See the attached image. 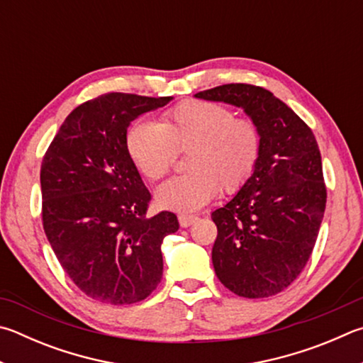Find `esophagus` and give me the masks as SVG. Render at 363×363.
Here are the masks:
<instances>
[{"label": "esophagus", "instance_id": "obj_1", "mask_svg": "<svg viewBox=\"0 0 363 363\" xmlns=\"http://www.w3.org/2000/svg\"><path fill=\"white\" fill-rule=\"evenodd\" d=\"M177 219H179V223H181L182 228H187V227L192 225L194 222H196L199 217L194 216V214H179V216H177Z\"/></svg>", "mask_w": 363, "mask_h": 363}]
</instances>
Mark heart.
Segmentation results:
<instances>
[{
  "label": "heart",
  "mask_w": 363,
  "mask_h": 363,
  "mask_svg": "<svg viewBox=\"0 0 363 363\" xmlns=\"http://www.w3.org/2000/svg\"><path fill=\"white\" fill-rule=\"evenodd\" d=\"M131 163L149 181L168 173L176 150H189V173L174 176L157 189L160 208L190 213L216 199L219 189L233 194L252 176L262 152V136L249 117L213 101L190 100L163 114L162 123L136 121L125 136Z\"/></svg>",
  "instance_id": "b5f03b06"
}]
</instances>
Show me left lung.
Returning a JSON list of instances; mask_svg holds the SVG:
<instances>
[{
  "label": "left lung",
  "mask_w": 363,
  "mask_h": 363,
  "mask_svg": "<svg viewBox=\"0 0 363 363\" xmlns=\"http://www.w3.org/2000/svg\"><path fill=\"white\" fill-rule=\"evenodd\" d=\"M196 98L241 108L260 130L262 152L249 181L211 217L213 265L228 291L265 298L284 291L311 257L327 189L311 128L272 91L225 84Z\"/></svg>",
  "instance_id": "obj_1"
}]
</instances>
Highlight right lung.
Here are the masks:
<instances>
[{
  "mask_svg": "<svg viewBox=\"0 0 363 363\" xmlns=\"http://www.w3.org/2000/svg\"><path fill=\"white\" fill-rule=\"evenodd\" d=\"M173 96L106 94L65 118L41 164L43 225L58 262L90 298L131 305L155 291L176 214L146 217L149 190L125 149L128 125Z\"/></svg>",
  "mask_w": 363,
  "mask_h": 363,
  "instance_id": "add662e5",
  "label": "right lung"
}]
</instances>
